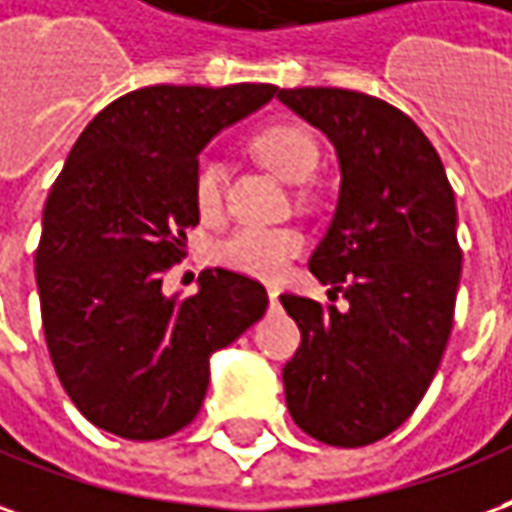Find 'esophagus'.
<instances>
[{"mask_svg":"<svg viewBox=\"0 0 512 512\" xmlns=\"http://www.w3.org/2000/svg\"><path fill=\"white\" fill-rule=\"evenodd\" d=\"M277 299H280V291H277L274 285H268V302H271V305H277Z\"/></svg>","mask_w":512,"mask_h":512,"instance_id":"obj_1","label":"esophagus"}]
</instances>
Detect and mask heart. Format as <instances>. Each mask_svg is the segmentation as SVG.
Here are the masks:
<instances>
[{"instance_id":"obj_1","label":"heart","mask_w":512,"mask_h":512,"mask_svg":"<svg viewBox=\"0 0 512 512\" xmlns=\"http://www.w3.org/2000/svg\"><path fill=\"white\" fill-rule=\"evenodd\" d=\"M252 146L268 169L280 180L293 182V185L310 180L318 166L316 138L299 124L266 127L257 132ZM191 194H194L196 213L202 219H219L221 207H224V169L219 160L202 157L196 163ZM302 249H305V238H302V232L291 230V227L244 224V227H235L227 238H221L213 255L221 266L235 268L241 274L277 280Z\"/></svg>"}]
</instances>
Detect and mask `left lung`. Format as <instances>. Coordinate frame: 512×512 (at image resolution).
<instances>
[{"instance_id":"1","label":"left lung","mask_w":512,"mask_h":512,"mask_svg":"<svg viewBox=\"0 0 512 512\" xmlns=\"http://www.w3.org/2000/svg\"><path fill=\"white\" fill-rule=\"evenodd\" d=\"M335 146L341 191L310 271L346 310L282 293L302 343L282 368L291 418L355 449L402 427L441 366L463 252L455 191L416 121L343 88L277 94Z\"/></svg>"}]
</instances>
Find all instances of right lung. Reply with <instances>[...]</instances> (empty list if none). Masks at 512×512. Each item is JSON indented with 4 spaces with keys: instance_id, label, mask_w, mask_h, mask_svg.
Returning <instances> with one entry per match:
<instances>
[{
    "instance_id": "obj_1",
    "label": "right lung",
    "mask_w": 512,
    "mask_h": 512,
    "mask_svg": "<svg viewBox=\"0 0 512 512\" xmlns=\"http://www.w3.org/2000/svg\"><path fill=\"white\" fill-rule=\"evenodd\" d=\"M274 94L266 82L149 85L110 102L71 146L46 199L35 282L60 385L99 430L157 441L188 427L210 355L266 313V288L227 268H205L185 299L166 296L163 277L199 224V152Z\"/></svg>"
}]
</instances>
